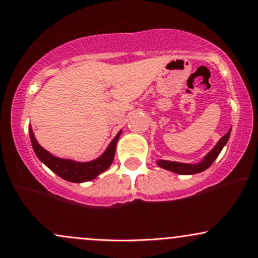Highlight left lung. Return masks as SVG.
Segmentation results:
<instances>
[{
    "mask_svg": "<svg viewBox=\"0 0 258 258\" xmlns=\"http://www.w3.org/2000/svg\"><path fill=\"white\" fill-rule=\"evenodd\" d=\"M230 132H231V128H230L229 132L226 133V134L224 135L220 140H219V143L215 145V148L213 149V150L210 151L209 154H208L207 156L202 160V162L198 163V165H189V163H181V162H173V161H165V160H159V161H157V165H159L160 167L165 168V170H168V171H171V172L178 173V174H195V173L202 172V171H206L208 167H210V165H212V163L214 162V160L219 156L220 151L223 150L224 145L228 143L229 137H230Z\"/></svg>",
    "mask_w": 258,
    "mask_h": 258,
    "instance_id": "obj_1",
    "label": "left lung"
}]
</instances>
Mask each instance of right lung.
<instances>
[{
  "label": "right lung",
  "instance_id": "right-lung-1",
  "mask_svg": "<svg viewBox=\"0 0 258 258\" xmlns=\"http://www.w3.org/2000/svg\"><path fill=\"white\" fill-rule=\"evenodd\" d=\"M121 132H119L117 137L112 140L107 150L101 157L95 160V161L90 162H75L71 160H63L59 157L52 156L50 152H48L45 149H43L38 144L35 139L34 134H33L32 128L29 126V137L32 141L33 149H34L35 155L41 162L45 163L49 168L60 176L61 178L66 179L69 182H75V183H80V182L91 181V179L96 178L99 173L104 172L110 165H112L113 160H114L115 155V146H117L118 139L120 137Z\"/></svg>",
  "mask_w": 258,
  "mask_h": 258
}]
</instances>
